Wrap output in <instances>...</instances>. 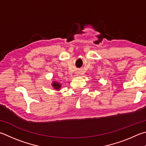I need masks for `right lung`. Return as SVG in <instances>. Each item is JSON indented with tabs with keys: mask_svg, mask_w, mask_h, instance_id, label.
<instances>
[{
	"mask_svg": "<svg viewBox=\"0 0 146 146\" xmlns=\"http://www.w3.org/2000/svg\"><path fill=\"white\" fill-rule=\"evenodd\" d=\"M52 87H54V89H56V90H59L60 87H61V84H59V82H54L52 84Z\"/></svg>",
	"mask_w": 146,
	"mask_h": 146,
	"instance_id": "add662e5",
	"label": "right lung"
}]
</instances>
